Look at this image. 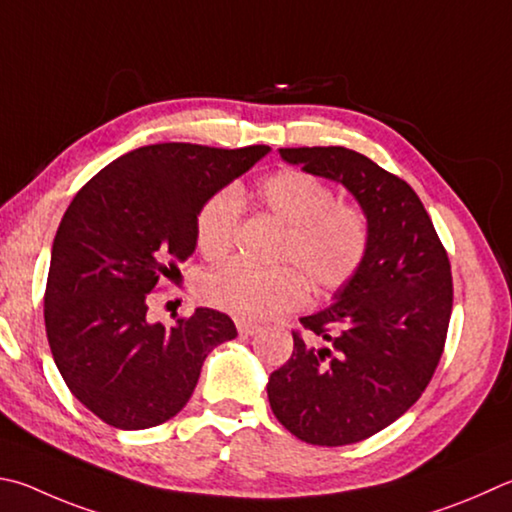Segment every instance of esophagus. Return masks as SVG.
Returning <instances> with one entry per match:
<instances>
[{
  "label": "esophagus",
  "instance_id": "34e87169",
  "mask_svg": "<svg viewBox=\"0 0 512 512\" xmlns=\"http://www.w3.org/2000/svg\"><path fill=\"white\" fill-rule=\"evenodd\" d=\"M237 331L241 333V336H255V333L259 331V324L246 322V320H237Z\"/></svg>",
  "mask_w": 512,
  "mask_h": 512
}]
</instances>
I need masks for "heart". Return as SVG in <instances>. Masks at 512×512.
<instances>
[{"label":"heart","instance_id":"1","mask_svg":"<svg viewBox=\"0 0 512 512\" xmlns=\"http://www.w3.org/2000/svg\"><path fill=\"white\" fill-rule=\"evenodd\" d=\"M255 197L286 226L275 259L288 266L262 271L232 262L215 268L201 286L212 306L244 320H266L309 300L306 279L318 293H333L356 277L369 250V219L360 206L338 201L327 183L300 170L266 176ZM239 212V197L230 188L203 203L197 215V248L203 257L228 253Z\"/></svg>","mask_w":512,"mask_h":512}]
</instances>
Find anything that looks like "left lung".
I'll list each match as a JSON object with an SVG mask.
<instances>
[{"mask_svg": "<svg viewBox=\"0 0 512 512\" xmlns=\"http://www.w3.org/2000/svg\"><path fill=\"white\" fill-rule=\"evenodd\" d=\"M282 161L342 183L369 219V250L333 304L300 318L293 356L268 378L271 410L311 445L365 441L421 398L452 311L448 253L403 179L347 147H286Z\"/></svg>", "mask_w": 512, "mask_h": 512, "instance_id": "1", "label": "left lung"}]
</instances>
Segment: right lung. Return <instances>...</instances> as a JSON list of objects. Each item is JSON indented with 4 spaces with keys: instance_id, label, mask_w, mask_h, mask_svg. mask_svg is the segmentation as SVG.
Here are the masks:
<instances>
[{
    "instance_id": "obj_1",
    "label": "right lung",
    "mask_w": 512,
    "mask_h": 512,
    "mask_svg": "<svg viewBox=\"0 0 512 512\" xmlns=\"http://www.w3.org/2000/svg\"><path fill=\"white\" fill-rule=\"evenodd\" d=\"M271 152L159 143L109 163L73 197L55 232L44 293L46 338L71 394L118 430L179 414L201 365L237 336L226 313L199 306L165 329L147 295L197 248L212 194Z\"/></svg>"
}]
</instances>
